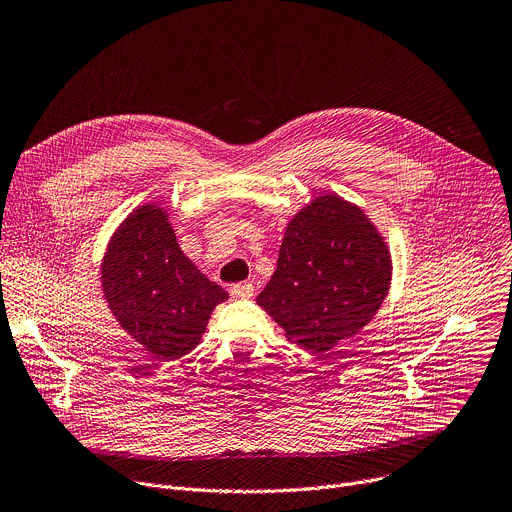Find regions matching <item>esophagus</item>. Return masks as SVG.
<instances>
[{"label": "esophagus", "mask_w": 512, "mask_h": 512, "mask_svg": "<svg viewBox=\"0 0 512 512\" xmlns=\"http://www.w3.org/2000/svg\"><path fill=\"white\" fill-rule=\"evenodd\" d=\"M230 290H232V294H234L236 298H251L253 292H255V286H253L251 282H238V284H234Z\"/></svg>", "instance_id": "esophagus-1"}]
</instances>
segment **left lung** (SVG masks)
Returning a JSON list of instances; mask_svg holds the SVG:
<instances>
[{
  "label": "left lung",
  "mask_w": 512,
  "mask_h": 512,
  "mask_svg": "<svg viewBox=\"0 0 512 512\" xmlns=\"http://www.w3.org/2000/svg\"><path fill=\"white\" fill-rule=\"evenodd\" d=\"M389 280L391 255L377 228L346 199L323 195L288 224L257 304L292 344L323 354L377 315Z\"/></svg>",
  "instance_id": "left-lung-1"
}]
</instances>
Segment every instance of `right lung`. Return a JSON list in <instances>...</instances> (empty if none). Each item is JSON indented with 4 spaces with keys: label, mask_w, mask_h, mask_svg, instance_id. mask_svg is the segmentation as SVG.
Wrapping results in <instances>:
<instances>
[{
    "label": "right lung",
    "mask_w": 512,
    "mask_h": 512,
    "mask_svg": "<svg viewBox=\"0 0 512 512\" xmlns=\"http://www.w3.org/2000/svg\"><path fill=\"white\" fill-rule=\"evenodd\" d=\"M102 292L119 325L150 354L177 360L206 331L226 290L183 255L168 214L148 203L127 216L102 261Z\"/></svg>",
    "instance_id": "1"
}]
</instances>
